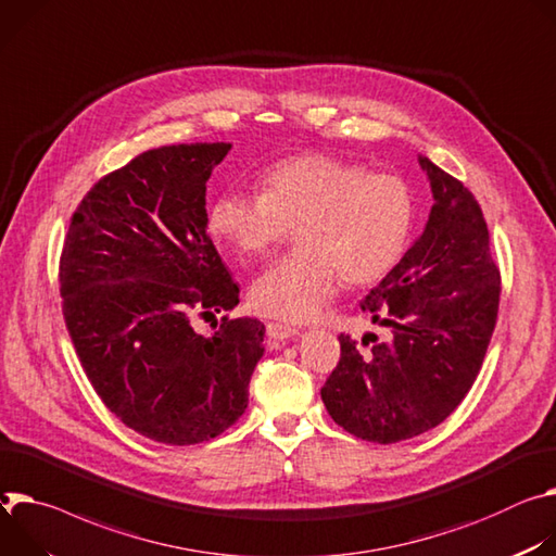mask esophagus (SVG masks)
<instances>
[{
  "instance_id": "esophagus-1",
  "label": "esophagus",
  "mask_w": 556,
  "mask_h": 556,
  "mask_svg": "<svg viewBox=\"0 0 556 556\" xmlns=\"http://www.w3.org/2000/svg\"><path fill=\"white\" fill-rule=\"evenodd\" d=\"M267 336L271 340H287L298 336V329L289 327V325H280V323H267Z\"/></svg>"
}]
</instances>
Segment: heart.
<instances>
[{"label":"heart","instance_id":"heart-1","mask_svg":"<svg viewBox=\"0 0 556 556\" xmlns=\"http://www.w3.org/2000/svg\"><path fill=\"white\" fill-rule=\"evenodd\" d=\"M413 216L404 180L306 154L274 165L263 194L223 192L210 229L240 258L263 256L298 231L300 250L269 265L250 300L263 316L302 323L323 312L340 278L353 287L384 278L406 252Z\"/></svg>","mask_w":556,"mask_h":556}]
</instances>
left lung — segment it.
Instances as JSON below:
<instances>
[{"label": "left lung", "instance_id": "8db88e82", "mask_svg": "<svg viewBox=\"0 0 556 556\" xmlns=\"http://www.w3.org/2000/svg\"><path fill=\"white\" fill-rule=\"evenodd\" d=\"M419 165L435 199L426 229L359 302L391 336L357 344L340 333V362L320 391L338 426L376 444L421 435L462 404L500 312L502 276L477 199L433 161Z\"/></svg>", "mask_w": 556, "mask_h": 556}]
</instances>
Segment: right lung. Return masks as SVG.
<instances>
[{"label":"right lung","mask_w":556,"mask_h":556,"mask_svg":"<svg viewBox=\"0 0 556 556\" xmlns=\"http://www.w3.org/2000/svg\"><path fill=\"white\" fill-rule=\"evenodd\" d=\"M229 150L163 146L105 174L73 214L59 261L61 309L92 389L128 428L167 446L227 430L265 351L256 318L225 316L212 336L192 325L238 304L205 210Z\"/></svg>","instance_id":"1"}]
</instances>
